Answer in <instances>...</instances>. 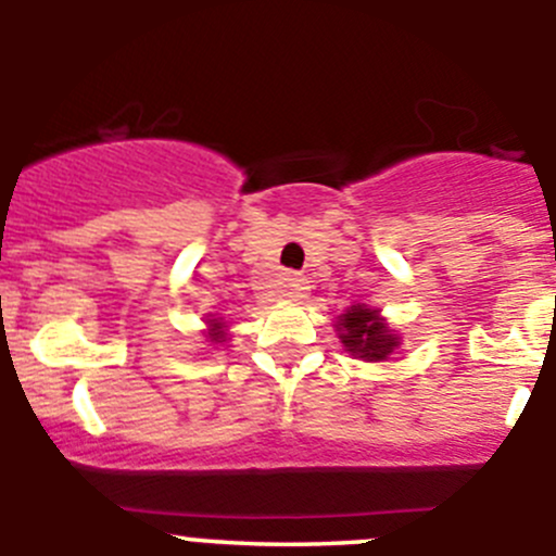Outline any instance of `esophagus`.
Returning a JSON list of instances; mask_svg holds the SVG:
<instances>
[{
    "mask_svg": "<svg viewBox=\"0 0 556 556\" xmlns=\"http://www.w3.org/2000/svg\"><path fill=\"white\" fill-rule=\"evenodd\" d=\"M279 288H282V295H288V299H304V293L309 290V285H306V279L301 277V274L290 271L279 279Z\"/></svg>",
    "mask_w": 556,
    "mask_h": 556,
    "instance_id": "esophagus-1",
    "label": "esophagus"
}]
</instances>
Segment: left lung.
Returning a JSON list of instances; mask_svg holds the SVG:
<instances>
[{
    "label": "left lung",
    "mask_w": 556,
    "mask_h": 556,
    "mask_svg": "<svg viewBox=\"0 0 556 556\" xmlns=\"http://www.w3.org/2000/svg\"><path fill=\"white\" fill-rule=\"evenodd\" d=\"M339 339L353 355L364 361H386L399 344L388 323L366 306H353L348 315L339 317Z\"/></svg>",
    "instance_id": "8db88e82"
}]
</instances>
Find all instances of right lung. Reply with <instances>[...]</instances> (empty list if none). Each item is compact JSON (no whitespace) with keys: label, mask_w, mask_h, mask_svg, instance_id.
Returning a JSON list of instances; mask_svg holds the SVG:
<instances>
[{"label":"right lung","mask_w":556,"mask_h":556,"mask_svg":"<svg viewBox=\"0 0 556 556\" xmlns=\"http://www.w3.org/2000/svg\"><path fill=\"white\" fill-rule=\"evenodd\" d=\"M212 333H208V339H212V342H223V337H225V331H223V323H212Z\"/></svg>","instance_id":"1"}]
</instances>
